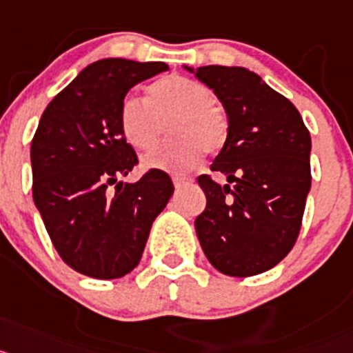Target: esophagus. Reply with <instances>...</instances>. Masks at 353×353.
Returning a JSON list of instances; mask_svg holds the SVG:
<instances>
[{
	"mask_svg": "<svg viewBox=\"0 0 353 353\" xmlns=\"http://www.w3.org/2000/svg\"><path fill=\"white\" fill-rule=\"evenodd\" d=\"M172 181H174V186H176V188H183V186L190 185V183H192L194 179L188 176H174Z\"/></svg>",
	"mask_w": 353,
	"mask_h": 353,
	"instance_id": "esophagus-1",
	"label": "esophagus"
}]
</instances>
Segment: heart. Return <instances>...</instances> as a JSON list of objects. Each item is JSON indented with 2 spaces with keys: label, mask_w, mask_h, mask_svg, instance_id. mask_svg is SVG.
Returning <instances> with one entry per match:
<instances>
[{
  "label": "heart",
  "mask_w": 353,
  "mask_h": 353,
  "mask_svg": "<svg viewBox=\"0 0 353 353\" xmlns=\"http://www.w3.org/2000/svg\"><path fill=\"white\" fill-rule=\"evenodd\" d=\"M168 119L167 134L172 139L143 156L147 168L183 172L202 152L214 154L228 142V115L213 103V92L192 78L167 76L147 88V104L128 96L119 108L122 137L137 151L154 145Z\"/></svg>",
  "instance_id": "b5f03b06"
}]
</instances>
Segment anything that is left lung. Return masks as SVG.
Segmentation results:
<instances>
[{"mask_svg":"<svg viewBox=\"0 0 353 353\" xmlns=\"http://www.w3.org/2000/svg\"><path fill=\"white\" fill-rule=\"evenodd\" d=\"M195 76L228 112V142L211 172L231 183L197 177L206 194V210L195 219L197 238L222 274H263L283 261L299 238L311 188V134L293 103L250 70L208 65Z\"/></svg>","mask_w":353,"mask_h":353,"instance_id":"obj_1","label":"left lung"}]
</instances>
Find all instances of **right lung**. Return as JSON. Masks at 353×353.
I'll use <instances>...</instances> for the list:
<instances>
[{
  "label": "right lung",
  "mask_w": 353,
  "mask_h": 353,
  "mask_svg": "<svg viewBox=\"0 0 353 353\" xmlns=\"http://www.w3.org/2000/svg\"><path fill=\"white\" fill-rule=\"evenodd\" d=\"M168 70L163 62L104 58L58 92L32 140L33 201L63 263L94 279L124 277L140 263L149 231L174 194L151 168L122 183L139 156L119 128L131 87Z\"/></svg>",
  "instance_id": "right-lung-1"
}]
</instances>
